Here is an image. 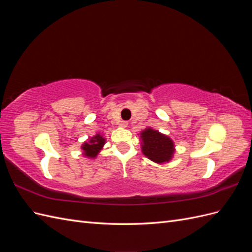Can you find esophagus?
Masks as SVG:
<instances>
[{
  "mask_svg": "<svg viewBox=\"0 0 252 252\" xmlns=\"http://www.w3.org/2000/svg\"><path fill=\"white\" fill-rule=\"evenodd\" d=\"M119 125H120V127H122V128H125V127L128 126V122H127V121H121Z\"/></svg>",
  "mask_w": 252,
  "mask_h": 252,
  "instance_id": "34e87169",
  "label": "esophagus"
}]
</instances>
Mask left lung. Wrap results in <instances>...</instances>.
Masks as SVG:
<instances>
[{"label": "left lung", "instance_id": "1", "mask_svg": "<svg viewBox=\"0 0 252 252\" xmlns=\"http://www.w3.org/2000/svg\"><path fill=\"white\" fill-rule=\"evenodd\" d=\"M140 139L143 155L152 162L163 164L172 158L175 149L169 136L148 127L140 133Z\"/></svg>", "mask_w": 252, "mask_h": 252}]
</instances>
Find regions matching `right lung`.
<instances>
[{"label": "right lung", "mask_w": 252, "mask_h": 252, "mask_svg": "<svg viewBox=\"0 0 252 252\" xmlns=\"http://www.w3.org/2000/svg\"><path fill=\"white\" fill-rule=\"evenodd\" d=\"M105 139L103 135L100 133H96L94 136H93L88 142H85L82 145L83 155L89 158H95L104 146Z\"/></svg>", "instance_id": "obj_1"}]
</instances>
